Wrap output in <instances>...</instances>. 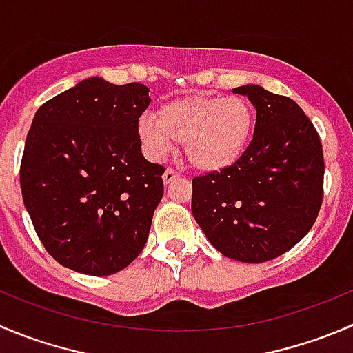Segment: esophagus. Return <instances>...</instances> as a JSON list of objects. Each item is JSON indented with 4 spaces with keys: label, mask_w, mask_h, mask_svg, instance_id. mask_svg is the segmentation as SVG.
I'll use <instances>...</instances> for the list:
<instances>
[{
    "label": "esophagus",
    "mask_w": 353,
    "mask_h": 353,
    "mask_svg": "<svg viewBox=\"0 0 353 353\" xmlns=\"http://www.w3.org/2000/svg\"><path fill=\"white\" fill-rule=\"evenodd\" d=\"M177 177H179V174H177L176 170H174V169H167L165 172H163L162 179H163V183H165V184H170V183H174V181H176Z\"/></svg>",
    "instance_id": "obj_1"
}]
</instances>
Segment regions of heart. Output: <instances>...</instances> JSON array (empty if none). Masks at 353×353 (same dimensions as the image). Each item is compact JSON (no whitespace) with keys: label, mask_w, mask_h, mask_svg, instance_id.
<instances>
[{"label":"heart","mask_w":353,"mask_h":353,"mask_svg":"<svg viewBox=\"0 0 353 353\" xmlns=\"http://www.w3.org/2000/svg\"><path fill=\"white\" fill-rule=\"evenodd\" d=\"M253 108L243 97L193 94L162 105L155 117L139 121V136L153 155L183 143L184 157L201 172L234 165L253 132Z\"/></svg>","instance_id":"heart-1"}]
</instances>
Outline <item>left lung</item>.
Segmentation results:
<instances>
[{
  "label": "left lung",
  "mask_w": 353,
  "mask_h": 353,
  "mask_svg": "<svg viewBox=\"0 0 353 353\" xmlns=\"http://www.w3.org/2000/svg\"><path fill=\"white\" fill-rule=\"evenodd\" d=\"M232 91L255 107L253 139L234 165L194 177L191 212L222 255L268 262L293 248L316 222L324 191L323 145L292 98L256 84Z\"/></svg>",
  "instance_id": "1"
}]
</instances>
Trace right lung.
I'll list each match as a JSON object with an SVG mask.
<instances>
[{"label": "right lung", "mask_w": 353, "mask_h": 353, "mask_svg": "<svg viewBox=\"0 0 353 353\" xmlns=\"http://www.w3.org/2000/svg\"><path fill=\"white\" fill-rule=\"evenodd\" d=\"M150 90L90 77L41 105L20 163L23 205L63 268L110 276L148 239L163 196V167L141 153Z\"/></svg>", "instance_id": "1"}]
</instances>
